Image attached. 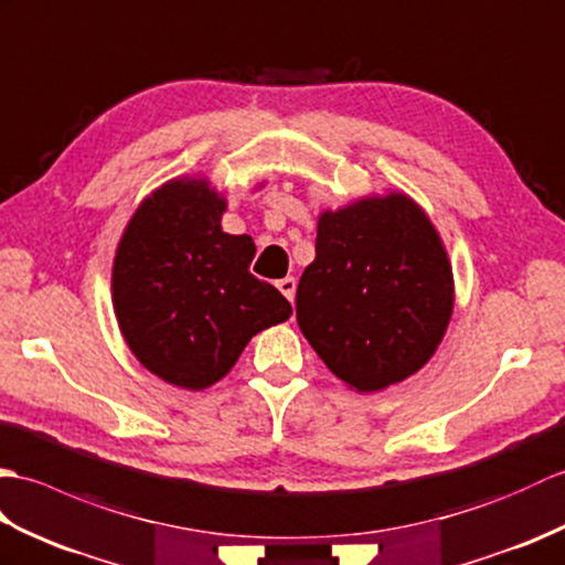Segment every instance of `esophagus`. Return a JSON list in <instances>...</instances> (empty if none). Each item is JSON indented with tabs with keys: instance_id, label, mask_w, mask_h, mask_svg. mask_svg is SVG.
I'll list each match as a JSON object with an SVG mask.
<instances>
[{
	"instance_id": "esophagus-1",
	"label": "esophagus",
	"mask_w": 565,
	"mask_h": 565,
	"mask_svg": "<svg viewBox=\"0 0 565 565\" xmlns=\"http://www.w3.org/2000/svg\"><path fill=\"white\" fill-rule=\"evenodd\" d=\"M278 290L290 299V302H295V292H297V280L295 278H282L278 280Z\"/></svg>"
}]
</instances>
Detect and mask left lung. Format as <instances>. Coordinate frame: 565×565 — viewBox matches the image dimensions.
<instances>
[{
    "instance_id": "obj_1",
    "label": "left lung",
    "mask_w": 565,
    "mask_h": 565,
    "mask_svg": "<svg viewBox=\"0 0 565 565\" xmlns=\"http://www.w3.org/2000/svg\"><path fill=\"white\" fill-rule=\"evenodd\" d=\"M455 280L440 234L404 193L321 212L317 258L297 285V323L360 394L404 382L447 331Z\"/></svg>"
}]
</instances>
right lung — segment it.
Instances as JSON below:
<instances>
[{
    "label": "right lung",
    "instance_id": "add662e5",
    "mask_svg": "<svg viewBox=\"0 0 565 565\" xmlns=\"http://www.w3.org/2000/svg\"><path fill=\"white\" fill-rule=\"evenodd\" d=\"M224 210L205 179H173L135 210L113 260L125 343L149 372L191 392L220 382L250 338L292 315L250 275L254 239L222 232Z\"/></svg>",
    "mask_w": 565,
    "mask_h": 565
}]
</instances>
